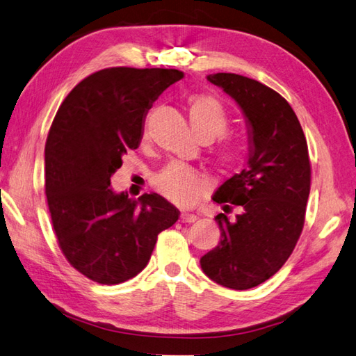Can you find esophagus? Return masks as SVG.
Returning <instances> with one entry per match:
<instances>
[{
  "instance_id": "esophagus-1",
  "label": "esophagus",
  "mask_w": 356,
  "mask_h": 356,
  "mask_svg": "<svg viewBox=\"0 0 356 356\" xmlns=\"http://www.w3.org/2000/svg\"><path fill=\"white\" fill-rule=\"evenodd\" d=\"M195 220H197V216H194V213H188V212L180 213V221L181 222H194Z\"/></svg>"
}]
</instances>
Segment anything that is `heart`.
<instances>
[{
	"label": "heart",
	"mask_w": 356,
	"mask_h": 356,
	"mask_svg": "<svg viewBox=\"0 0 356 356\" xmlns=\"http://www.w3.org/2000/svg\"><path fill=\"white\" fill-rule=\"evenodd\" d=\"M189 120L198 138L213 139L226 134L229 117L216 97L198 94L189 98ZM147 127L144 138H147ZM220 161L227 168H235L243 161L239 147L229 144L220 154ZM153 186L163 198L179 206L193 204L206 188V180L184 163H170L153 177Z\"/></svg>",
	"instance_id": "heart-1"
}]
</instances>
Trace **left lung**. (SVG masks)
Returning a JSON list of instances; mask_svg holds the SVG:
<instances>
[{
  "label": "left lung",
  "instance_id": "1",
  "mask_svg": "<svg viewBox=\"0 0 356 356\" xmlns=\"http://www.w3.org/2000/svg\"><path fill=\"white\" fill-rule=\"evenodd\" d=\"M208 80L243 111L249 156L241 172L212 197L225 211L216 217L221 239L200 266L218 285L249 290L279 271L302 234L311 188L308 144L291 106L276 90L230 72L209 74ZM232 204L240 213L229 220Z\"/></svg>",
  "mask_w": 356,
  "mask_h": 356
}]
</instances>
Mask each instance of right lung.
I'll return each instance as SVG.
<instances>
[{"instance_id": "1", "label": "right lung", "mask_w": 356, "mask_h": 356, "mask_svg": "<svg viewBox=\"0 0 356 356\" xmlns=\"http://www.w3.org/2000/svg\"><path fill=\"white\" fill-rule=\"evenodd\" d=\"M184 72L107 68L74 88L45 144V194L59 247L94 282L117 285L150 261L158 235L180 212L159 194L115 193L111 177L143 139L148 109Z\"/></svg>"}]
</instances>
